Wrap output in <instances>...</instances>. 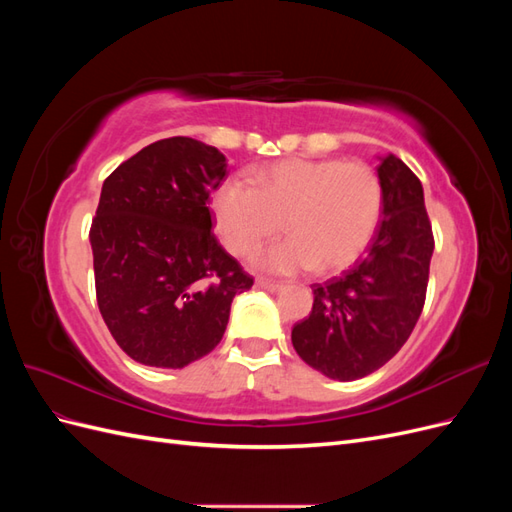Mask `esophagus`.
I'll return each mask as SVG.
<instances>
[{"mask_svg": "<svg viewBox=\"0 0 512 512\" xmlns=\"http://www.w3.org/2000/svg\"><path fill=\"white\" fill-rule=\"evenodd\" d=\"M256 286L258 288H262V290H269V292H280L282 290V284H277V282H271V280H256Z\"/></svg>", "mask_w": 512, "mask_h": 512, "instance_id": "34e87169", "label": "esophagus"}]
</instances>
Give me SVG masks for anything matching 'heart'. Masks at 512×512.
I'll return each instance as SVG.
<instances>
[{
	"label": "heart",
	"instance_id": "obj_1",
	"mask_svg": "<svg viewBox=\"0 0 512 512\" xmlns=\"http://www.w3.org/2000/svg\"><path fill=\"white\" fill-rule=\"evenodd\" d=\"M380 211V179L363 162L282 160L256 170L254 188L230 179L213 196L215 226L237 256L277 235L284 222L290 239L252 258L269 273L350 267L374 237Z\"/></svg>",
	"mask_w": 512,
	"mask_h": 512
}]
</instances>
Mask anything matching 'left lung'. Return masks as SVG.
Listing matches in <instances>:
<instances>
[{"label":"left lung","instance_id":"obj_1","mask_svg":"<svg viewBox=\"0 0 512 512\" xmlns=\"http://www.w3.org/2000/svg\"><path fill=\"white\" fill-rule=\"evenodd\" d=\"M382 222L363 260L316 284L292 346L322 376L350 382L391 361L423 312L433 254L423 185L393 153L378 158Z\"/></svg>","mask_w":512,"mask_h":512}]
</instances>
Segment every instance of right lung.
Returning <instances> with one entry per match:
<instances>
[{"instance_id":"right-lung-1","label":"right lung","mask_w":512,"mask_h":512,"mask_svg":"<svg viewBox=\"0 0 512 512\" xmlns=\"http://www.w3.org/2000/svg\"><path fill=\"white\" fill-rule=\"evenodd\" d=\"M226 158L190 136L147 145L102 185L91 222L100 314L130 359L181 369L226 331L254 280L211 232L209 194Z\"/></svg>"}]
</instances>
